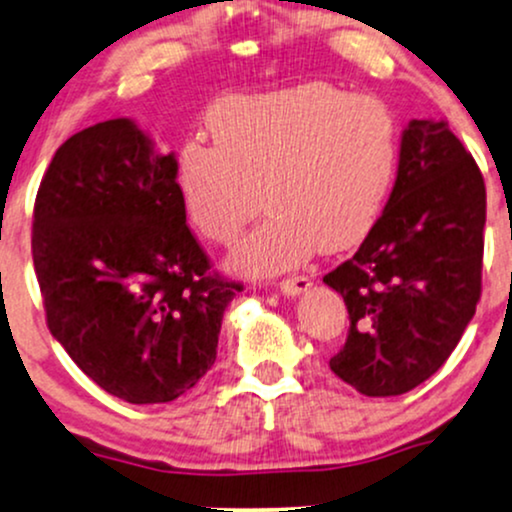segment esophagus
<instances>
[{
    "instance_id": "obj_1",
    "label": "esophagus",
    "mask_w": 512,
    "mask_h": 512,
    "mask_svg": "<svg viewBox=\"0 0 512 512\" xmlns=\"http://www.w3.org/2000/svg\"><path fill=\"white\" fill-rule=\"evenodd\" d=\"M309 290H311V280L304 278V275H297V278L280 282V292L287 294V297H299V294H304Z\"/></svg>"
}]
</instances>
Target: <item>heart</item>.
I'll list each match as a JSON object with an SVG mask.
<instances>
[{"mask_svg": "<svg viewBox=\"0 0 512 512\" xmlns=\"http://www.w3.org/2000/svg\"><path fill=\"white\" fill-rule=\"evenodd\" d=\"M213 143L179 153V189L203 237L230 244L263 203L268 218L234 246L227 268L273 278L318 249L359 244L381 215L400 160L386 102L314 81L230 95L210 110Z\"/></svg>", "mask_w": 512, "mask_h": 512, "instance_id": "obj_1", "label": "heart"}]
</instances>
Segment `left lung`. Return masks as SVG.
Masks as SVG:
<instances>
[{
  "label": "left lung",
  "instance_id": "obj_1",
  "mask_svg": "<svg viewBox=\"0 0 512 512\" xmlns=\"http://www.w3.org/2000/svg\"><path fill=\"white\" fill-rule=\"evenodd\" d=\"M484 222L477 162L446 119H412L383 215L357 254L323 278L350 314L330 371L369 398L434 376L477 311Z\"/></svg>",
  "mask_w": 512,
  "mask_h": 512
}]
</instances>
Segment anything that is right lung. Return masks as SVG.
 I'll return each instance as SVG.
<instances>
[{
  "label": "right lung",
  "instance_id": "right-lung-1",
  "mask_svg": "<svg viewBox=\"0 0 512 512\" xmlns=\"http://www.w3.org/2000/svg\"><path fill=\"white\" fill-rule=\"evenodd\" d=\"M177 158L134 119L59 146L33 213L47 326L78 369L131 405L177 400L215 364L237 282L210 275L186 227Z\"/></svg>",
  "mask_w": 512,
  "mask_h": 512
}]
</instances>
